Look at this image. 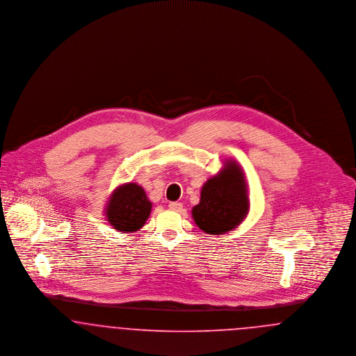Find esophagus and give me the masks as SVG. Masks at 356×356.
I'll list each match as a JSON object with an SVG mask.
<instances>
[{
  "mask_svg": "<svg viewBox=\"0 0 356 356\" xmlns=\"http://www.w3.org/2000/svg\"><path fill=\"white\" fill-rule=\"evenodd\" d=\"M184 207V204L181 202H170L169 203V209L172 211H181Z\"/></svg>",
  "mask_w": 356,
  "mask_h": 356,
  "instance_id": "1",
  "label": "esophagus"
}]
</instances>
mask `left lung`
Returning a JSON list of instances; mask_svg holds the SVG:
<instances>
[{
	"label": "left lung",
	"mask_w": 356,
	"mask_h": 356,
	"mask_svg": "<svg viewBox=\"0 0 356 356\" xmlns=\"http://www.w3.org/2000/svg\"><path fill=\"white\" fill-rule=\"evenodd\" d=\"M248 182L241 165L226 159L223 168L209 178L201 190V201L191 216L202 232L222 235L236 229L250 210Z\"/></svg>",
	"instance_id": "8db88e82"
}]
</instances>
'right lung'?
<instances>
[{"label":"right lung","mask_w":356,"mask_h":356,"mask_svg":"<svg viewBox=\"0 0 356 356\" xmlns=\"http://www.w3.org/2000/svg\"><path fill=\"white\" fill-rule=\"evenodd\" d=\"M153 203L142 186L127 182L117 186L105 203V217L111 227L127 234L140 230L150 217Z\"/></svg>","instance_id":"right-lung-1"}]
</instances>
